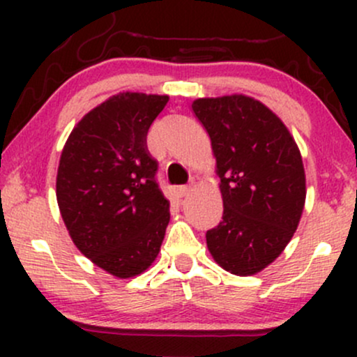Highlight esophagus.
I'll return each mask as SVG.
<instances>
[{"label":"esophagus","instance_id":"obj_1","mask_svg":"<svg viewBox=\"0 0 357 357\" xmlns=\"http://www.w3.org/2000/svg\"><path fill=\"white\" fill-rule=\"evenodd\" d=\"M191 190H192L191 186H179L178 188V196H179V198H184V196L190 195Z\"/></svg>","mask_w":357,"mask_h":357}]
</instances>
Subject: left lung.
Instances as JSON below:
<instances>
[{
  "label": "left lung",
  "instance_id": "left-lung-1",
  "mask_svg": "<svg viewBox=\"0 0 357 357\" xmlns=\"http://www.w3.org/2000/svg\"><path fill=\"white\" fill-rule=\"evenodd\" d=\"M216 158L223 220L206 231L220 267L253 275L284 252L305 203L301 151L267 105L247 96L196 99Z\"/></svg>",
  "mask_w": 357,
  "mask_h": 357
}]
</instances>
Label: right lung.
<instances>
[{
    "instance_id": "right-lung-1",
    "label": "right lung",
    "mask_w": 357,
    "mask_h": 357,
    "mask_svg": "<svg viewBox=\"0 0 357 357\" xmlns=\"http://www.w3.org/2000/svg\"><path fill=\"white\" fill-rule=\"evenodd\" d=\"M167 96L122 92L85 114L60 155L56 202L75 247L119 278L149 268L169 223L147 130Z\"/></svg>"
}]
</instances>
